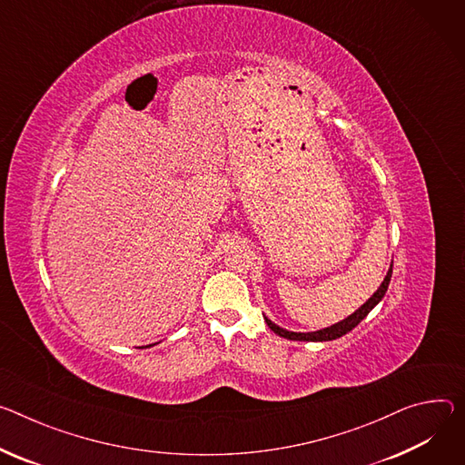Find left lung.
I'll return each mask as SVG.
<instances>
[{
  "label": "left lung",
  "instance_id": "obj_1",
  "mask_svg": "<svg viewBox=\"0 0 465 465\" xmlns=\"http://www.w3.org/2000/svg\"><path fill=\"white\" fill-rule=\"evenodd\" d=\"M391 272H393V262H391V267H390L384 282L380 283V287L372 292V297L363 306H360L354 313H351L347 319L335 322L331 326H326V328H321V330H315V331H291V330H285V328L278 326L276 322H272L269 317L263 315L265 322L274 333H278L280 337H285V340H291V341H315V343L317 341H321V343L322 341H333V340H337V337H341V335L349 333L352 328H356L371 313V310L374 306H378V302L384 299V294H386V291L390 287V282H391Z\"/></svg>",
  "mask_w": 465,
  "mask_h": 465
}]
</instances>
